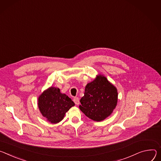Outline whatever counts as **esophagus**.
I'll return each instance as SVG.
<instances>
[{"label": "esophagus", "mask_w": 161, "mask_h": 161, "mask_svg": "<svg viewBox=\"0 0 161 161\" xmlns=\"http://www.w3.org/2000/svg\"><path fill=\"white\" fill-rule=\"evenodd\" d=\"M74 103H75L76 105H79V98L75 97V98H74Z\"/></svg>", "instance_id": "1"}]
</instances>
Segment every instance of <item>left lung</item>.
Here are the masks:
<instances>
[{
	"instance_id": "1",
	"label": "left lung",
	"mask_w": 161,
	"mask_h": 161,
	"mask_svg": "<svg viewBox=\"0 0 161 161\" xmlns=\"http://www.w3.org/2000/svg\"><path fill=\"white\" fill-rule=\"evenodd\" d=\"M117 102L116 87L105 77L100 75L86 85L79 108L89 118L101 121L111 114Z\"/></svg>"
}]
</instances>
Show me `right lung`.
<instances>
[{
  "label": "right lung",
  "instance_id": "right-lung-1",
  "mask_svg": "<svg viewBox=\"0 0 161 161\" xmlns=\"http://www.w3.org/2000/svg\"><path fill=\"white\" fill-rule=\"evenodd\" d=\"M40 113L51 123H58L66 113L75 105L74 102L66 95L60 92L59 88L50 87L44 91L38 98Z\"/></svg>",
  "mask_w": 161,
  "mask_h": 161
}]
</instances>
